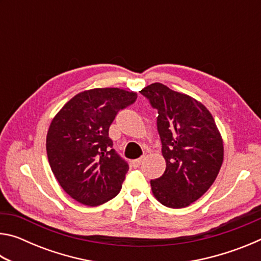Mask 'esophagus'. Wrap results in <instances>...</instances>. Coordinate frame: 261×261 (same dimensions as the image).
Listing matches in <instances>:
<instances>
[{
    "label": "esophagus",
    "instance_id": "obj_1",
    "mask_svg": "<svg viewBox=\"0 0 261 261\" xmlns=\"http://www.w3.org/2000/svg\"><path fill=\"white\" fill-rule=\"evenodd\" d=\"M143 160H144V158H143V156L139 158V159H136V160L132 161V166H135V167H138V166H140V163L143 162Z\"/></svg>",
    "mask_w": 261,
    "mask_h": 261
}]
</instances>
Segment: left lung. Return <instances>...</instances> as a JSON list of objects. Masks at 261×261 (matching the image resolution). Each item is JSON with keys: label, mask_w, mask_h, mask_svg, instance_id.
Listing matches in <instances>:
<instances>
[{"label": "left lung", "mask_w": 261, "mask_h": 261, "mask_svg": "<svg viewBox=\"0 0 261 261\" xmlns=\"http://www.w3.org/2000/svg\"><path fill=\"white\" fill-rule=\"evenodd\" d=\"M140 93L158 109V131L166 170L151 180L153 196L170 208H183L204 194L223 162V140L210 110L190 95L161 83Z\"/></svg>", "instance_id": "left-lung-1"}]
</instances>
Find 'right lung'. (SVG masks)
I'll use <instances>...</instances> for the list:
<instances>
[{
    "label": "right lung",
    "instance_id": "obj_1",
    "mask_svg": "<svg viewBox=\"0 0 261 261\" xmlns=\"http://www.w3.org/2000/svg\"><path fill=\"white\" fill-rule=\"evenodd\" d=\"M137 93L117 87L81 92L55 115L46 138L48 161L74 200L99 206L116 197L129 165L113 148L109 126Z\"/></svg>",
    "mask_w": 261,
    "mask_h": 261
}]
</instances>
